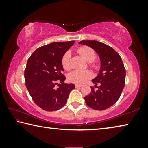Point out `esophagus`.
Here are the masks:
<instances>
[{
  "label": "esophagus",
  "instance_id": "34e87169",
  "mask_svg": "<svg viewBox=\"0 0 148 148\" xmlns=\"http://www.w3.org/2000/svg\"><path fill=\"white\" fill-rule=\"evenodd\" d=\"M82 86V85H80V84H76L75 85V87H76V88H79V87H81Z\"/></svg>",
  "mask_w": 148,
  "mask_h": 148
}]
</instances>
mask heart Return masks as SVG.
I'll use <instances>...</instances> for the list:
<instances>
[{"label": "heart", "instance_id": "heart-1", "mask_svg": "<svg viewBox=\"0 0 148 148\" xmlns=\"http://www.w3.org/2000/svg\"><path fill=\"white\" fill-rule=\"evenodd\" d=\"M77 53L80 56H82L86 59V61L89 62V66L91 68L96 69L97 68V64L95 62H92L96 58V53L93 49L91 47L87 46H82L77 50ZM61 64L64 70L67 71H71L72 69V62H71V53L69 51H66L61 59ZM92 77L91 72L89 71H74L71 72L68 75V79L69 82L76 84H82L86 82Z\"/></svg>", "mask_w": 148, "mask_h": 148}]
</instances>
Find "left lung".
<instances>
[{
    "instance_id": "1",
    "label": "left lung",
    "mask_w": 148,
    "mask_h": 148,
    "mask_svg": "<svg viewBox=\"0 0 148 148\" xmlns=\"http://www.w3.org/2000/svg\"><path fill=\"white\" fill-rule=\"evenodd\" d=\"M79 44L91 47L101 59L99 73L92 80L98 89L91 87V91L85 97V101L87 106L94 110H106L118 101L124 88L126 71L122 59L112 47L102 42L82 40ZM97 84H100L99 87H97Z\"/></svg>"
}]
</instances>
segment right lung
Here are the masks:
<instances>
[{
	"label": "right lung",
	"mask_w": 148,
	"mask_h": 148,
	"mask_svg": "<svg viewBox=\"0 0 148 148\" xmlns=\"http://www.w3.org/2000/svg\"><path fill=\"white\" fill-rule=\"evenodd\" d=\"M74 41L53 42L33 52L25 70V86L37 106L46 111H56L66 103L75 88L73 84H64L61 59ZM60 82L61 84H58ZM58 85V88L55 86Z\"/></svg>",
	"instance_id": "add662e5"
}]
</instances>
